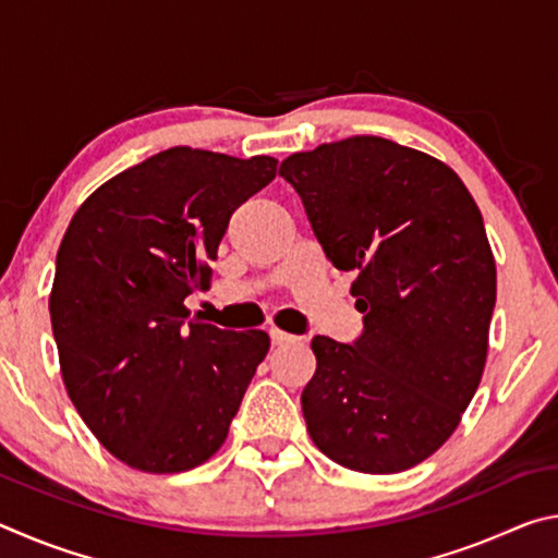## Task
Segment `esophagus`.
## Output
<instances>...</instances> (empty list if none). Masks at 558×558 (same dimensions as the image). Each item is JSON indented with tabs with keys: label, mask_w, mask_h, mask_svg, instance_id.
<instances>
[{
	"label": "esophagus",
	"mask_w": 558,
	"mask_h": 558,
	"mask_svg": "<svg viewBox=\"0 0 558 558\" xmlns=\"http://www.w3.org/2000/svg\"><path fill=\"white\" fill-rule=\"evenodd\" d=\"M270 342L276 344V347H282V344H292V342H300V337H292V335H288V332H282V329H278V327H272L270 329Z\"/></svg>",
	"instance_id": "obj_1"
}]
</instances>
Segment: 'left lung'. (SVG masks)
<instances>
[{
    "instance_id": "8db88e82",
    "label": "left lung",
    "mask_w": 558,
    "mask_h": 558,
    "mask_svg": "<svg viewBox=\"0 0 558 558\" xmlns=\"http://www.w3.org/2000/svg\"><path fill=\"white\" fill-rule=\"evenodd\" d=\"M280 177L325 256L354 270L364 332L317 335L302 415L337 465L372 475L433 456L475 396L497 270L483 214L440 159L374 135L290 155Z\"/></svg>"
}]
</instances>
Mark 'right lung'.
Returning a JSON list of instances; mask_svg holds the SVG:
<instances>
[{
	"label": "right lung",
	"mask_w": 558,
	"mask_h": 558,
	"mask_svg": "<svg viewBox=\"0 0 558 558\" xmlns=\"http://www.w3.org/2000/svg\"><path fill=\"white\" fill-rule=\"evenodd\" d=\"M278 159L169 147L98 186L69 223L49 298L65 391L125 465L165 475L209 460L270 339L184 307L206 290L231 214Z\"/></svg>",
	"instance_id": "right-lung-1"
}]
</instances>
